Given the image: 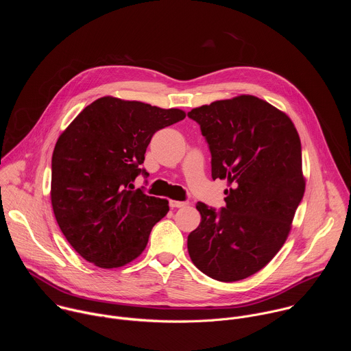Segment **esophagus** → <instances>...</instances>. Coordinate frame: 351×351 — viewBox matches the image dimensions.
Masks as SVG:
<instances>
[{
  "mask_svg": "<svg viewBox=\"0 0 351 351\" xmlns=\"http://www.w3.org/2000/svg\"><path fill=\"white\" fill-rule=\"evenodd\" d=\"M186 206H187L186 202H175V199H171V202H169L171 208H182V207H186Z\"/></svg>",
  "mask_w": 351,
  "mask_h": 351,
  "instance_id": "esophagus-1",
  "label": "esophagus"
}]
</instances>
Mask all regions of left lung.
Returning a JSON list of instances; mask_svg holds the SVG:
<instances>
[{
    "label": "left lung",
    "mask_w": 351,
    "mask_h": 351,
    "mask_svg": "<svg viewBox=\"0 0 351 351\" xmlns=\"http://www.w3.org/2000/svg\"><path fill=\"white\" fill-rule=\"evenodd\" d=\"M208 143L213 179H226V206L197 203L202 222L187 237L193 264L219 282L263 269L290 232L306 182L302 143L290 118L264 99L239 95L191 110Z\"/></svg>",
    "instance_id": "left-lung-1"
}]
</instances>
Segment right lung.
<instances>
[{"instance_id":"right-lung-1","label":"right lung","mask_w":351,"mask_h":351,"mask_svg":"<svg viewBox=\"0 0 351 351\" xmlns=\"http://www.w3.org/2000/svg\"><path fill=\"white\" fill-rule=\"evenodd\" d=\"M186 114L101 97L60 136L51 161V204L64 236L99 268L137 258L149 232L169 211L168 199L133 186L154 133Z\"/></svg>"}]
</instances>
